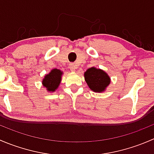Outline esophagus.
<instances>
[{
    "mask_svg": "<svg viewBox=\"0 0 154 154\" xmlns=\"http://www.w3.org/2000/svg\"><path fill=\"white\" fill-rule=\"evenodd\" d=\"M76 68H77V66H76L74 63H71V64H70L69 68H70V70H71V71H74V70L76 69Z\"/></svg>",
    "mask_w": 154,
    "mask_h": 154,
    "instance_id": "esophagus-1",
    "label": "esophagus"
}]
</instances>
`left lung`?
Here are the masks:
<instances>
[{
    "instance_id": "left-lung-1",
    "label": "left lung",
    "mask_w": 154,
    "mask_h": 154,
    "mask_svg": "<svg viewBox=\"0 0 154 154\" xmlns=\"http://www.w3.org/2000/svg\"><path fill=\"white\" fill-rule=\"evenodd\" d=\"M85 80L92 91L101 92L109 84L110 78L106 72L95 68H90L85 72Z\"/></svg>"
}]
</instances>
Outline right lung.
I'll return each mask as SVG.
<instances>
[{
	"label": "right lung",
	"instance_id": "right-lung-1",
	"mask_svg": "<svg viewBox=\"0 0 154 154\" xmlns=\"http://www.w3.org/2000/svg\"><path fill=\"white\" fill-rule=\"evenodd\" d=\"M63 73L59 69H53L49 74L45 77L42 84L48 91H54L57 88L61 81V75Z\"/></svg>",
	"mask_w": 154,
	"mask_h": 154
}]
</instances>
